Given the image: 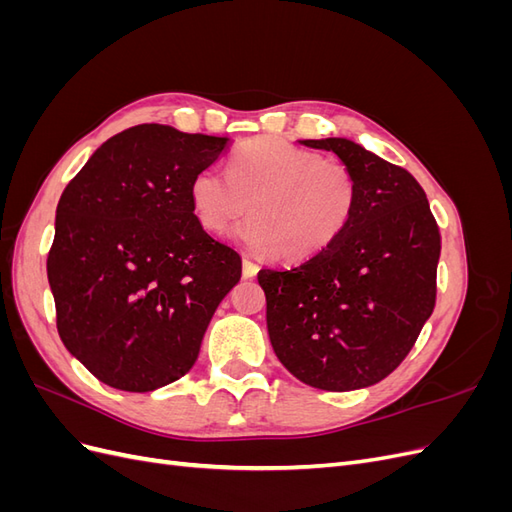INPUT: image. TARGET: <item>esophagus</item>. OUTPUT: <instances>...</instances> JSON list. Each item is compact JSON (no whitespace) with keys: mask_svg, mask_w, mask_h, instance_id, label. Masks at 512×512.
Segmentation results:
<instances>
[{"mask_svg":"<svg viewBox=\"0 0 512 512\" xmlns=\"http://www.w3.org/2000/svg\"><path fill=\"white\" fill-rule=\"evenodd\" d=\"M256 273H258V265H256V262L243 258V277H245V280H250V277H254Z\"/></svg>","mask_w":512,"mask_h":512,"instance_id":"obj_1","label":"esophagus"}]
</instances>
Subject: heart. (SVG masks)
Segmentation results:
<instances>
[{
    "mask_svg": "<svg viewBox=\"0 0 512 512\" xmlns=\"http://www.w3.org/2000/svg\"><path fill=\"white\" fill-rule=\"evenodd\" d=\"M361 185L344 162L322 160L286 138L262 136L230 158L228 173L198 170L190 183L196 220L222 235L250 207L235 239L258 256L286 262L318 256L344 235L359 207Z\"/></svg>",
    "mask_w": 512,
    "mask_h": 512,
    "instance_id": "heart-1",
    "label": "heart"
}]
</instances>
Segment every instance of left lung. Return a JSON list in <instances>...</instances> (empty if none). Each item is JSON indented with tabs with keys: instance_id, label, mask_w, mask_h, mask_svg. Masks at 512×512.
Here are the masks:
<instances>
[{
	"instance_id": "1",
	"label": "left lung",
	"mask_w": 512,
	"mask_h": 512,
	"mask_svg": "<svg viewBox=\"0 0 512 512\" xmlns=\"http://www.w3.org/2000/svg\"><path fill=\"white\" fill-rule=\"evenodd\" d=\"M333 151L361 185L344 235L288 269H260L267 331L290 374L322 391L365 389L406 359L436 303L440 230L418 181L348 138Z\"/></svg>"
}]
</instances>
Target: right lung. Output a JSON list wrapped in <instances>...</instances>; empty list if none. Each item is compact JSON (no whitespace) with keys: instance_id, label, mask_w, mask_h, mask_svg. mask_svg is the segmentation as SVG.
I'll return each mask as SVG.
<instances>
[{"instance_id":"right-lung-1","label":"right lung","mask_w":512,"mask_h":512,"mask_svg":"<svg viewBox=\"0 0 512 512\" xmlns=\"http://www.w3.org/2000/svg\"><path fill=\"white\" fill-rule=\"evenodd\" d=\"M230 138L141 123L108 138L64 190L46 260L57 331L119 391L188 374L241 256L196 220L190 183Z\"/></svg>"}]
</instances>
